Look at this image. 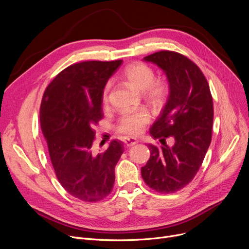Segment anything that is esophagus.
<instances>
[{
	"instance_id": "34e87169",
	"label": "esophagus",
	"mask_w": 249,
	"mask_h": 249,
	"mask_svg": "<svg viewBox=\"0 0 249 249\" xmlns=\"http://www.w3.org/2000/svg\"><path fill=\"white\" fill-rule=\"evenodd\" d=\"M136 143H137V141H136V139H134V138H126V139L124 140V144H125V147H126V148H129V147H131V146L135 145Z\"/></svg>"
}]
</instances>
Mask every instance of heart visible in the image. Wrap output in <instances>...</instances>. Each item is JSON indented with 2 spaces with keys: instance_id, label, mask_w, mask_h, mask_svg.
Listing matches in <instances>:
<instances>
[{
  "instance_id": "1",
  "label": "heart",
  "mask_w": 249,
  "mask_h": 249,
  "mask_svg": "<svg viewBox=\"0 0 249 249\" xmlns=\"http://www.w3.org/2000/svg\"><path fill=\"white\" fill-rule=\"evenodd\" d=\"M155 72L152 68L144 62H133L128 64L121 72L124 83L136 91L143 94L146 102L155 109L160 108L165 102L169 86L161 78H154ZM111 84L107 83L103 89V104L107 106ZM150 115L145 110L122 115L116 124V131L120 134L135 137L142 133L150 123Z\"/></svg>"
}]
</instances>
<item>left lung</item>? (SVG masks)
<instances>
[{"label":"left lung","mask_w":249,"mask_h":249,"mask_svg":"<svg viewBox=\"0 0 249 249\" xmlns=\"http://www.w3.org/2000/svg\"><path fill=\"white\" fill-rule=\"evenodd\" d=\"M165 72L169 96L150 128L161 146L148 144L150 158L141 167L145 184L155 192L172 194L185 188L197 175L210 146L213 126V99L200 68L187 56L161 50L144 57ZM175 139L174 147L166 138Z\"/></svg>","instance_id":"left-lung-1"}]
</instances>
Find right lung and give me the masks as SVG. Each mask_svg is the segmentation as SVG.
Returning a JSON list of instances; mask_svg holds the SVG:
<instances>
[{
	"mask_svg": "<svg viewBox=\"0 0 249 249\" xmlns=\"http://www.w3.org/2000/svg\"><path fill=\"white\" fill-rule=\"evenodd\" d=\"M122 60L83 61L61 71L47 86L40 125L49 158L62 188L72 197L99 202L112 192L123 143L94 154V127L103 119V89Z\"/></svg>",
	"mask_w": 249,
	"mask_h": 249,
	"instance_id": "1",
	"label": "right lung"
}]
</instances>
